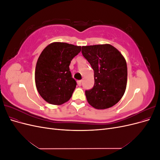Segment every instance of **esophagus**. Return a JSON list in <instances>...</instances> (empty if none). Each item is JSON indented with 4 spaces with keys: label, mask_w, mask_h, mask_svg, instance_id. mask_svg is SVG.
Returning <instances> with one entry per match:
<instances>
[{
    "label": "esophagus",
    "mask_w": 160,
    "mask_h": 160,
    "mask_svg": "<svg viewBox=\"0 0 160 160\" xmlns=\"http://www.w3.org/2000/svg\"><path fill=\"white\" fill-rule=\"evenodd\" d=\"M81 83H82V81L81 80H79L77 81V84H78L79 86H81Z\"/></svg>",
    "instance_id": "34e87169"
}]
</instances>
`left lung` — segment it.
Masks as SVG:
<instances>
[{
	"label": "left lung",
	"mask_w": 160,
	"mask_h": 160,
	"mask_svg": "<svg viewBox=\"0 0 160 160\" xmlns=\"http://www.w3.org/2000/svg\"><path fill=\"white\" fill-rule=\"evenodd\" d=\"M81 52L94 71L93 88L85 91L88 103L98 109L113 107L126 89L128 67L125 58L109 44L83 46Z\"/></svg>",
	"instance_id": "left-lung-1"
}]
</instances>
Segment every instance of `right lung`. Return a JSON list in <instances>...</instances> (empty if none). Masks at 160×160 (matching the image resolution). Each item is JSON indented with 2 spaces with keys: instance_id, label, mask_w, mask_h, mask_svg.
I'll return each instance as SVG.
<instances>
[{
  "instance_id": "add662e5",
  "label": "right lung",
  "mask_w": 160,
  "mask_h": 160,
  "mask_svg": "<svg viewBox=\"0 0 160 160\" xmlns=\"http://www.w3.org/2000/svg\"><path fill=\"white\" fill-rule=\"evenodd\" d=\"M81 46L55 42L47 46L37 62L35 79L38 93L47 102L61 105L68 101L77 83L69 71L71 60Z\"/></svg>"
}]
</instances>
